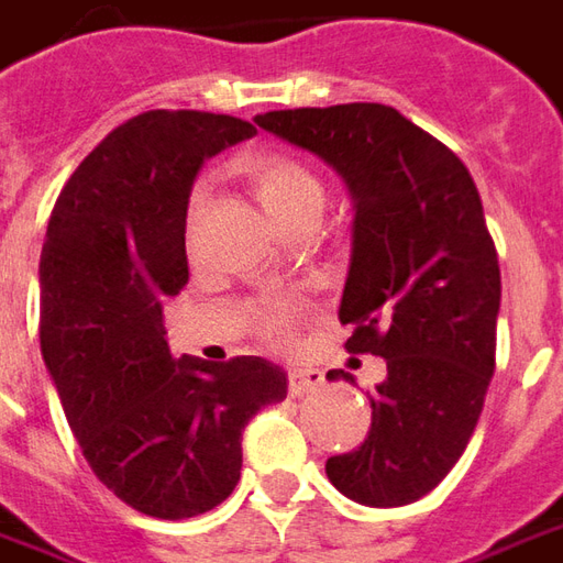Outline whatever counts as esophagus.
<instances>
[{
  "instance_id": "obj_1",
  "label": "esophagus",
  "mask_w": 563,
  "mask_h": 563,
  "mask_svg": "<svg viewBox=\"0 0 563 563\" xmlns=\"http://www.w3.org/2000/svg\"><path fill=\"white\" fill-rule=\"evenodd\" d=\"M320 368H289V393H292V396H308V393L320 390Z\"/></svg>"
}]
</instances>
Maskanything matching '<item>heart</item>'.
Masks as SVG:
<instances>
[{
    "label": "heart",
    "instance_id": "heart-1",
    "mask_svg": "<svg viewBox=\"0 0 563 563\" xmlns=\"http://www.w3.org/2000/svg\"><path fill=\"white\" fill-rule=\"evenodd\" d=\"M238 170L255 200L265 207V213L283 228H289L301 216L320 213L325 191H322L317 173L305 167L301 161L289 158L283 152H253L238 164ZM200 207H203V191L198 188L188 200V216L198 213ZM301 313H305L301 301L277 298V301H268L255 310V329L268 344L286 347V344H292Z\"/></svg>",
    "mask_w": 563,
    "mask_h": 563
}]
</instances>
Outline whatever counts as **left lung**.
I'll return each mask as SVG.
<instances>
[{
	"mask_svg": "<svg viewBox=\"0 0 563 563\" xmlns=\"http://www.w3.org/2000/svg\"><path fill=\"white\" fill-rule=\"evenodd\" d=\"M255 124L347 183L356 213L338 320L353 329L347 353L387 360L372 430L325 460V475L363 506L420 500L470 445L497 365L500 262L478 188L445 143L393 106L280 109Z\"/></svg>",
	"mask_w": 563,
	"mask_h": 563,
	"instance_id": "left-lung-1",
	"label": "left lung"
}]
</instances>
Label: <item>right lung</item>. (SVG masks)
<instances>
[{"mask_svg": "<svg viewBox=\"0 0 563 563\" xmlns=\"http://www.w3.org/2000/svg\"><path fill=\"white\" fill-rule=\"evenodd\" d=\"M195 109L128 118L51 210L38 262L42 356L93 475L161 521L210 512L241 482L250 418L286 399L258 356L173 360L164 298L188 283L186 213L200 164L253 136Z\"/></svg>", "mask_w": 563, "mask_h": 563, "instance_id": "1", "label": "right lung"}]
</instances>
